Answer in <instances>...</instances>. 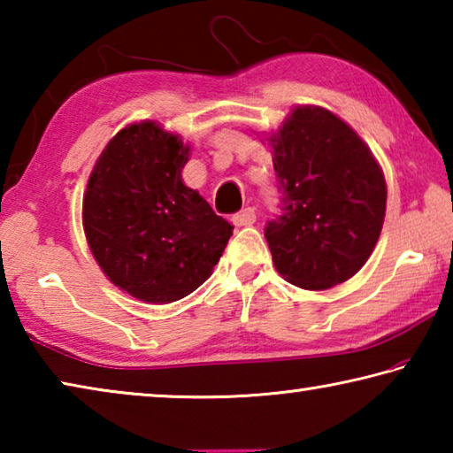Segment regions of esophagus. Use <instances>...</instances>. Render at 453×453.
Here are the masks:
<instances>
[{"mask_svg": "<svg viewBox=\"0 0 453 453\" xmlns=\"http://www.w3.org/2000/svg\"><path fill=\"white\" fill-rule=\"evenodd\" d=\"M232 224L237 226V227L256 224V210L254 208H245L242 211H237L235 216H232Z\"/></svg>", "mask_w": 453, "mask_h": 453, "instance_id": "34e87169", "label": "esophagus"}]
</instances>
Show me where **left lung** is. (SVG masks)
<instances>
[{
	"label": "left lung",
	"mask_w": 453,
	"mask_h": 453,
	"mask_svg": "<svg viewBox=\"0 0 453 453\" xmlns=\"http://www.w3.org/2000/svg\"><path fill=\"white\" fill-rule=\"evenodd\" d=\"M280 216L264 235L289 283L327 289L359 272L386 216V180L346 121L321 107L291 111L272 137Z\"/></svg>",
	"instance_id": "left-lung-1"
}]
</instances>
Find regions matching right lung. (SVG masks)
Segmentation results:
<instances>
[{
	"mask_svg": "<svg viewBox=\"0 0 453 453\" xmlns=\"http://www.w3.org/2000/svg\"><path fill=\"white\" fill-rule=\"evenodd\" d=\"M189 148L156 121L124 127L105 145L83 196L96 262L148 303L181 300L210 278L234 227L183 186Z\"/></svg>",
	"mask_w": 453,
	"mask_h": 453,
	"instance_id": "obj_1",
	"label": "right lung"
}]
</instances>
